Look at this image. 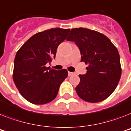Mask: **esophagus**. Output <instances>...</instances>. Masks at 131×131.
<instances>
[{
    "instance_id": "34e87169",
    "label": "esophagus",
    "mask_w": 131,
    "mask_h": 131,
    "mask_svg": "<svg viewBox=\"0 0 131 131\" xmlns=\"http://www.w3.org/2000/svg\"><path fill=\"white\" fill-rule=\"evenodd\" d=\"M68 75H69V76H72L73 75H74V73H72V72H68Z\"/></svg>"
}]
</instances>
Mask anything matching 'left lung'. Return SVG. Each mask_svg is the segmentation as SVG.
<instances>
[{
  "label": "left lung",
  "instance_id": "obj_1",
  "mask_svg": "<svg viewBox=\"0 0 131 131\" xmlns=\"http://www.w3.org/2000/svg\"><path fill=\"white\" fill-rule=\"evenodd\" d=\"M67 40L76 43L81 54V61L88 64L86 74L79 75L80 82L75 88L77 95L91 103L108 98L121 77L117 48L102 34L82 27L72 29Z\"/></svg>",
  "mask_w": 131,
  "mask_h": 131
}]
</instances>
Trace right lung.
Masks as SVG:
<instances>
[{
	"instance_id": "1",
	"label": "right lung",
	"mask_w": 131,
	"mask_h": 131,
	"mask_svg": "<svg viewBox=\"0 0 131 131\" xmlns=\"http://www.w3.org/2000/svg\"><path fill=\"white\" fill-rule=\"evenodd\" d=\"M69 31L70 29L52 28L37 33L17 51L13 79L21 95L29 102H50L67 77V70L56 71L46 64L55 58L58 45L65 40Z\"/></svg>"
}]
</instances>
